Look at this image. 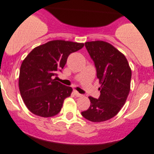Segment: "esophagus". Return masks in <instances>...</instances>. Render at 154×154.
<instances>
[{
  "mask_svg": "<svg viewBox=\"0 0 154 154\" xmlns=\"http://www.w3.org/2000/svg\"><path fill=\"white\" fill-rule=\"evenodd\" d=\"M74 95H75L76 97H80L82 96V94H79V93L77 92V91H74Z\"/></svg>",
  "mask_w": 154,
  "mask_h": 154,
  "instance_id": "esophagus-1",
  "label": "esophagus"
}]
</instances>
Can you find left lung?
Returning a JSON list of instances; mask_svg holds the SVG:
<instances>
[{
  "label": "left lung",
  "mask_w": 154,
  "mask_h": 154,
  "mask_svg": "<svg viewBox=\"0 0 154 154\" xmlns=\"http://www.w3.org/2000/svg\"><path fill=\"white\" fill-rule=\"evenodd\" d=\"M85 47L96 67L100 95L98 99L90 97L91 106L81 114L91 122L106 121L116 116L127 100L131 69L125 56L109 43L91 41Z\"/></svg>",
  "instance_id": "8db88e82"
}]
</instances>
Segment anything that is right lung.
<instances>
[{
	"label": "right lung",
	"mask_w": 154,
	"mask_h": 154,
	"mask_svg": "<svg viewBox=\"0 0 154 154\" xmlns=\"http://www.w3.org/2000/svg\"><path fill=\"white\" fill-rule=\"evenodd\" d=\"M82 43L51 41L30 51L23 60L19 75L20 95L29 110L43 117H53L61 110L72 88L57 81L71 53L84 47Z\"/></svg>",
	"instance_id": "add662e5"
}]
</instances>
